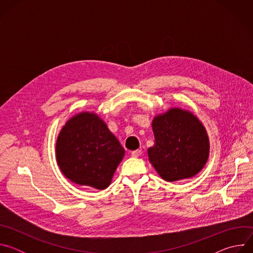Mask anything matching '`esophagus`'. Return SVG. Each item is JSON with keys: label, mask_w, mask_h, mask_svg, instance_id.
<instances>
[{"label": "esophagus", "mask_w": 253, "mask_h": 253, "mask_svg": "<svg viewBox=\"0 0 253 253\" xmlns=\"http://www.w3.org/2000/svg\"><path fill=\"white\" fill-rule=\"evenodd\" d=\"M140 155H141V150H134V151L131 152V156H132V157L137 158V157H139Z\"/></svg>", "instance_id": "obj_1"}]
</instances>
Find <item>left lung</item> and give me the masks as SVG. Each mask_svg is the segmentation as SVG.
Instances as JSON below:
<instances>
[{
  "mask_svg": "<svg viewBox=\"0 0 253 253\" xmlns=\"http://www.w3.org/2000/svg\"><path fill=\"white\" fill-rule=\"evenodd\" d=\"M154 145L149 161L167 182L197 175L207 163L210 143L207 131L190 111L170 108L152 120Z\"/></svg>",
  "mask_w": 253,
  "mask_h": 253,
  "instance_id": "8db88e82",
  "label": "left lung"
}]
</instances>
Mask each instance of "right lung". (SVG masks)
<instances>
[{
  "instance_id": "right-lung-1",
  "label": "right lung",
  "mask_w": 253,
  "mask_h": 253,
  "mask_svg": "<svg viewBox=\"0 0 253 253\" xmlns=\"http://www.w3.org/2000/svg\"><path fill=\"white\" fill-rule=\"evenodd\" d=\"M125 155L118 139L95 112H81L62 127L56 159L62 173L81 186L103 190Z\"/></svg>"
}]
</instances>
